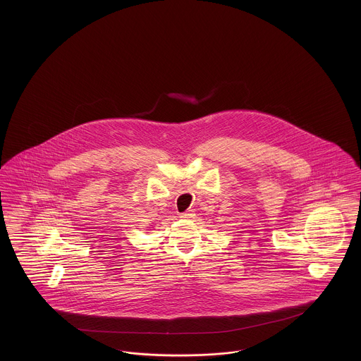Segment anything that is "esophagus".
Wrapping results in <instances>:
<instances>
[{"mask_svg":"<svg viewBox=\"0 0 361 361\" xmlns=\"http://www.w3.org/2000/svg\"><path fill=\"white\" fill-rule=\"evenodd\" d=\"M193 216H195V212H193L192 209H188V211L180 214V218H183V219H190V218H193Z\"/></svg>","mask_w":361,"mask_h":361,"instance_id":"esophagus-1","label":"esophagus"}]
</instances>
